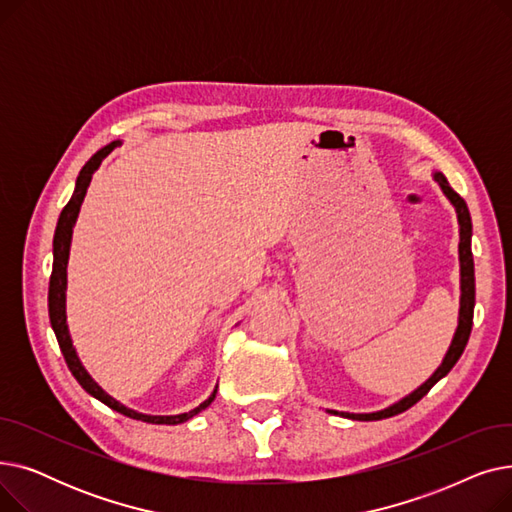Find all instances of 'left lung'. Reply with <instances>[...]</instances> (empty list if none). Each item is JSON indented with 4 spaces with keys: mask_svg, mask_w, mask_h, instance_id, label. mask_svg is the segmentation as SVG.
Returning a JSON list of instances; mask_svg holds the SVG:
<instances>
[{
    "mask_svg": "<svg viewBox=\"0 0 512 512\" xmlns=\"http://www.w3.org/2000/svg\"><path fill=\"white\" fill-rule=\"evenodd\" d=\"M434 180L440 184L442 193L446 195V199L452 203L456 218H459V261H461V309H459V326H456V332L452 336V342L448 346V351L440 363V367L429 375V380H425L417 390H413L411 394H407L405 398H400L394 405H390L388 409L375 411V413H344V411H330L334 415L346 417V419H355V421H378V419H386V417H394L402 411L411 409L415 402H419L429 390H432L444 375H448V371L454 367V363L461 359L465 346L469 342V334H471V326H473V307H475V267H473V253H471V215H469V207L465 203V199L452 191V186L448 184L446 176L442 172H434Z\"/></svg>",
    "mask_w": 512,
    "mask_h": 512,
    "instance_id": "left-lung-1",
    "label": "left lung"
}]
</instances>
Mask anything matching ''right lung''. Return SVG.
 <instances>
[{
    "label": "right lung",
    "mask_w": 512,
    "mask_h": 512,
    "mask_svg": "<svg viewBox=\"0 0 512 512\" xmlns=\"http://www.w3.org/2000/svg\"><path fill=\"white\" fill-rule=\"evenodd\" d=\"M120 145V141H114L110 145H105L103 149H99L87 164L80 170L78 178H76V186H74V193L68 201V205L62 209L60 213V220L56 226V234H53V270H51V278H49V321H51V328L56 332L58 344L62 348V355L68 363V369L72 371V375L76 378V382L83 386L93 398L101 400L103 405H107L110 409L130 417V419H137V421H147V423H155V425H178L184 423L188 419H193L197 413H201L203 409H207L213 398L215 392H218V386L211 392V396L207 400H203L201 405L193 411L188 413H180V415H145L139 413L134 409L124 407L122 402H118L116 398H112L107 394L93 378L89 375V371L85 369V365L80 363L78 355H76V348L72 344L70 338V330H68V321H66V284H68V257H70V242H72V228L76 224L78 218V211L80 205L85 201L87 195V188L91 184V178L95 174V170L101 166V161L110 155L116 147Z\"/></svg>",
    "instance_id": "right-lung-1"
}]
</instances>
